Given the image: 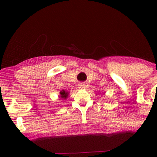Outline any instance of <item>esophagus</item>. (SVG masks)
Wrapping results in <instances>:
<instances>
[{
	"label": "esophagus",
	"mask_w": 157,
	"mask_h": 157,
	"mask_svg": "<svg viewBox=\"0 0 157 157\" xmlns=\"http://www.w3.org/2000/svg\"><path fill=\"white\" fill-rule=\"evenodd\" d=\"M78 86H79V89H86V85L83 84V83H80V84L78 85Z\"/></svg>",
	"instance_id": "esophagus-1"
}]
</instances>
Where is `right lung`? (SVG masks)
Masks as SVG:
<instances>
[{"mask_svg": "<svg viewBox=\"0 0 157 157\" xmlns=\"http://www.w3.org/2000/svg\"><path fill=\"white\" fill-rule=\"evenodd\" d=\"M60 95H61L60 96V98H63V99H66L68 96V92L65 91L64 90H62L61 91H60Z\"/></svg>", "mask_w": 157, "mask_h": 157, "instance_id": "obj_1", "label": "right lung"}]
</instances>
